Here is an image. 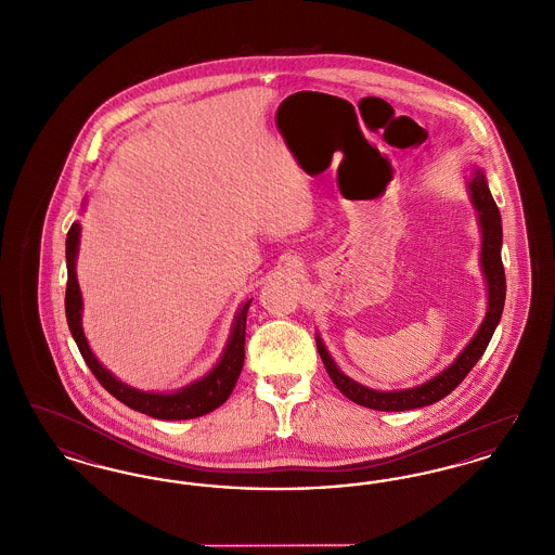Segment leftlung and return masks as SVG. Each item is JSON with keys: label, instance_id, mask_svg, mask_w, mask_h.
I'll use <instances>...</instances> for the list:
<instances>
[{"label": "left lung", "instance_id": "left-lung-1", "mask_svg": "<svg viewBox=\"0 0 555 555\" xmlns=\"http://www.w3.org/2000/svg\"><path fill=\"white\" fill-rule=\"evenodd\" d=\"M470 195L475 202V208L478 210V220L482 229V251H480V264L482 272L487 276L489 285V310L487 317L482 320L475 339L466 345V349L460 353V358L443 370L439 376L430 378L421 387L405 389V391H374L349 376H345L333 358L328 356L326 347L317 339L318 353L324 362V369L328 372L331 380L337 385V389L344 393L347 399H351L358 405H364L370 410H380V412H403V410H416L430 405L439 399L449 396L470 370L475 369L476 362L485 353L487 345L491 341L500 318H502L503 304H505V272L502 264V216L491 197V191L487 186V181L480 170H476L473 181H470Z\"/></svg>", "mask_w": 555, "mask_h": 555}]
</instances>
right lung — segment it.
I'll use <instances>...</instances> for the list:
<instances>
[{
  "label": "right lung",
  "mask_w": 555,
  "mask_h": 555,
  "mask_svg": "<svg viewBox=\"0 0 555 555\" xmlns=\"http://www.w3.org/2000/svg\"><path fill=\"white\" fill-rule=\"evenodd\" d=\"M79 235L80 227L75 222L68 231V237H66V266H68L66 320H68V328H70V333L77 341L82 360L87 362V366L93 372V376L100 380V385L106 389L109 396L116 397L118 401H122L131 410H137V412H141L145 416H152V418H159V421L197 418V416H204L211 410H216L218 405H222L233 393V389L237 385L238 374L243 369V360H245V320H247V310H249L251 301H247L241 308L229 345L222 353V360L218 362V366L211 370L208 376H204L202 380L189 385L177 393H168V396L137 391L129 385L120 383L118 378H114L95 360L93 351L89 349L87 339L82 335V326H80L82 299H80L79 283H77V274H75V260H77V251H79Z\"/></svg>",
  "instance_id": "obj_1"
}]
</instances>
